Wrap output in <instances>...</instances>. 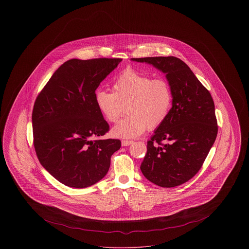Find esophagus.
<instances>
[{"label":"esophagus","instance_id":"34e87169","mask_svg":"<svg viewBox=\"0 0 249 249\" xmlns=\"http://www.w3.org/2000/svg\"><path fill=\"white\" fill-rule=\"evenodd\" d=\"M132 141H128V140H122L121 141V144H122V146H128V145H130L132 143Z\"/></svg>","mask_w":249,"mask_h":249}]
</instances>
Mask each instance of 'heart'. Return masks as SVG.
I'll return each instance as SVG.
<instances>
[{
	"mask_svg": "<svg viewBox=\"0 0 249 249\" xmlns=\"http://www.w3.org/2000/svg\"><path fill=\"white\" fill-rule=\"evenodd\" d=\"M95 103L108 122L116 123L126 111L128 117L112 130L119 138H134L144 130H156L168 118L173 106V91L164 79H154L133 69L120 73L113 92L98 89Z\"/></svg>",
	"mask_w": 249,
	"mask_h": 249,
	"instance_id": "b5f03b06",
	"label": "heart"
}]
</instances>
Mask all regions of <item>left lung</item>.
I'll list each match as a JSON object with an SVG mask.
<instances>
[{
	"label": "left lung",
	"mask_w": 249,
	"mask_h": 249,
	"mask_svg": "<svg viewBox=\"0 0 249 249\" xmlns=\"http://www.w3.org/2000/svg\"><path fill=\"white\" fill-rule=\"evenodd\" d=\"M131 59L152 64L165 72L173 91L171 112L147 142L140 169L144 178L160 187H178L199 172L216 138L213 98L178 58Z\"/></svg>",
	"instance_id": "left-lung-1"
}]
</instances>
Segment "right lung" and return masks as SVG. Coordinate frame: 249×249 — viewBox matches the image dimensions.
<instances>
[{
    "instance_id": "obj_1",
    "label": "right lung",
    "mask_w": 249,
    "mask_h": 249,
    "mask_svg": "<svg viewBox=\"0 0 249 249\" xmlns=\"http://www.w3.org/2000/svg\"><path fill=\"white\" fill-rule=\"evenodd\" d=\"M122 59H72L53 73L33 110L34 145L40 163L65 186L84 189L106 177L119 139L95 103V90Z\"/></svg>"
}]
</instances>
